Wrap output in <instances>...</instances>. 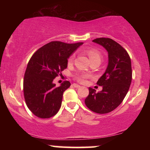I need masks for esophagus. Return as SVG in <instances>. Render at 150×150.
<instances>
[{
    "instance_id": "esophagus-1",
    "label": "esophagus",
    "mask_w": 150,
    "mask_h": 150,
    "mask_svg": "<svg viewBox=\"0 0 150 150\" xmlns=\"http://www.w3.org/2000/svg\"><path fill=\"white\" fill-rule=\"evenodd\" d=\"M73 86L74 87H76V88H79V87H80V85H77V84H76V83H73Z\"/></svg>"
}]
</instances>
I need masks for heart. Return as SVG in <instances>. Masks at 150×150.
<instances>
[{
    "label": "heart",
    "instance_id": "obj_1",
    "mask_svg": "<svg viewBox=\"0 0 150 150\" xmlns=\"http://www.w3.org/2000/svg\"><path fill=\"white\" fill-rule=\"evenodd\" d=\"M86 52H87V54L88 55L90 61H93V60H98V61H101V56L100 53H99L98 51H97V50L89 49V50H87ZM73 61H74V55H72V56H70L68 60V64H71V63H73ZM87 77H89V75L87 73H77L75 75V80L78 81V82H82V83H83V82H85V80L87 78Z\"/></svg>",
    "mask_w": 150,
    "mask_h": 150
}]
</instances>
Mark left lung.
Wrapping results in <instances>:
<instances>
[{
    "instance_id": "obj_1",
    "label": "left lung",
    "mask_w": 150,
    "mask_h": 150,
    "mask_svg": "<svg viewBox=\"0 0 150 150\" xmlns=\"http://www.w3.org/2000/svg\"><path fill=\"white\" fill-rule=\"evenodd\" d=\"M93 42L102 46L108 52V65L97 85L102 90L96 92L89 88L85 103L91 111L107 113L121 104L130 88L132 80L131 61L128 52L116 42L109 38H98Z\"/></svg>"
}]
</instances>
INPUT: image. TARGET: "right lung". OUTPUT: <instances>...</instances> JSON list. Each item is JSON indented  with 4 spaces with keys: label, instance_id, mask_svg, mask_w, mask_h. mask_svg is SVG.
I'll return each mask as SVG.
<instances>
[{
    "label": "right lung",
    "instance_id": "obj_1",
    "mask_svg": "<svg viewBox=\"0 0 150 150\" xmlns=\"http://www.w3.org/2000/svg\"><path fill=\"white\" fill-rule=\"evenodd\" d=\"M83 43L51 42L38 49L30 58L23 82L27 107L41 118L56 114L61 106L63 92L70 86L65 81L56 87L53 80L68 66V59Z\"/></svg>",
    "mask_w": 150,
    "mask_h": 150
}]
</instances>
